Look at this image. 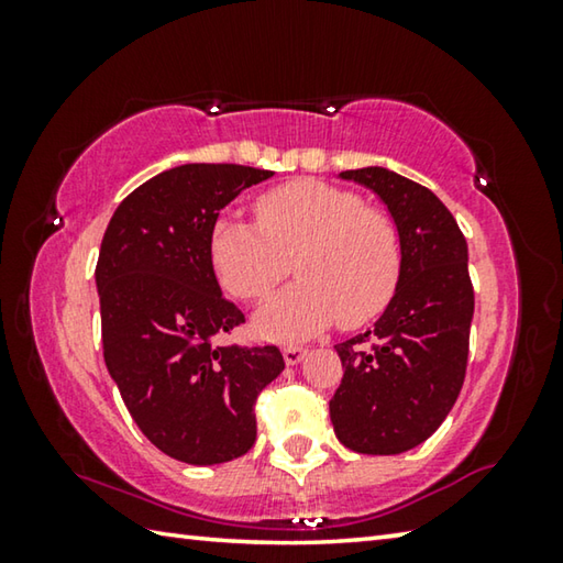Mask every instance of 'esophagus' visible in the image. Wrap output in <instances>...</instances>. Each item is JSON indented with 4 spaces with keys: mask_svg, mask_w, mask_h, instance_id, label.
Returning a JSON list of instances; mask_svg holds the SVG:
<instances>
[{
    "mask_svg": "<svg viewBox=\"0 0 563 563\" xmlns=\"http://www.w3.org/2000/svg\"><path fill=\"white\" fill-rule=\"evenodd\" d=\"M305 347L300 345H285L283 347V357H285V365H298V362L305 357Z\"/></svg>",
    "mask_w": 563,
    "mask_h": 563,
    "instance_id": "esophagus-1",
    "label": "esophagus"
}]
</instances>
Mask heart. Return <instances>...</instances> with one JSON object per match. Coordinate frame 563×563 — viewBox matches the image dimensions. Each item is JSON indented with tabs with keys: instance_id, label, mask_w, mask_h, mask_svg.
<instances>
[{
	"instance_id": "heart-1",
	"label": "heart",
	"mask_w": 563,
	"mask_h": 563,
	"mask_svg": "<svg viewBox=\"0 0 563 563\" xmlns=\"http://www.w3.org/2000/svg\"><path fill=\"white\" fill-rule=\"evenodd\" d=\"M253 211L255 223L218 216L208 247L218 283L238 300L261 302L290 268L298 273L300 280L255 316L261 335L308 338L335 320L360 328L393 300L402 238L393 218L357 194L298 178L265 190Z\"/></svg>"
}]
</instances>
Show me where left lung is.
I'll use <instances>...</instances> for the list:
<instances>
[{
  "mask_svg": "<svg viewBox=\"0 0 563 563\" xmlns=\"http://www.w3.org/2000/svg\"><path fill=\"white\" fill-rule=\"evenodd\" d=\"M340 178L383 198L402 238V273L375 328L335 345L345 375L330 419L347 450L399 454L422 444L460 397L474 316L470 255L430 188L379 166Z\"/></svg>",
  "mask_w": 563,
  "mask_h": 563,
  "instance_id": "8db88e82",
  "label": "left lung"
}]
</instances>
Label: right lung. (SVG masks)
I'll list each match as a JSON object with an SVG mask.
<instances>
[{"label": "right lung", "instance_id": "obj_1", "mask_svg": "<svg viewBox=\"0 0 563 563\" xmlns=\"http://www.w3.org/2000/svg\"><path fill=\"white\" fill-rule=\"evenodd\" d=\"M273 170L186 164L141 184L103 233L101 342L123 405L161 452L221 464L255 442V399L283 373L275 345H216L245 322L211 265V225Z\"/></svg>", "mask_w": 563, "mask_h": 563}]
</instances>
